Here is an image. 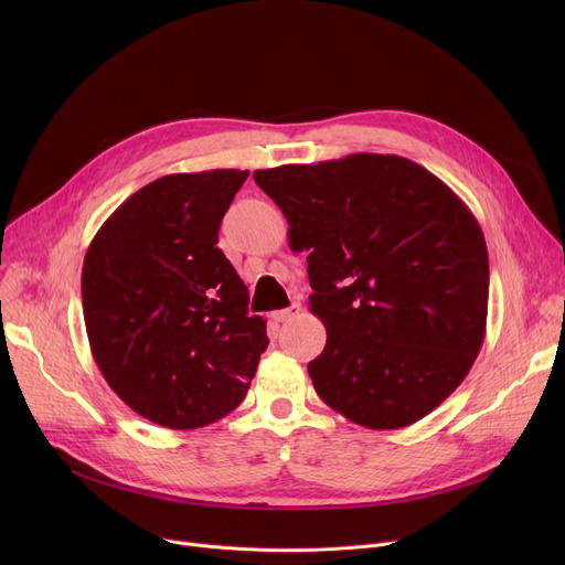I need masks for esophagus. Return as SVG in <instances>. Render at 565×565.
<instances>
[{
	"label": "esophagus",
	"instance_id": "34e87169",
	"mask_svg": "<svg viewBox=\"0 0 565 565\" xmlns=\"http://www.w3.org/2000/svg\"><path fill=\"white\" fill-rule=\"evenodd\" d=\"M300 311H302V305H300V302H292L288 309L275 311V313H273V320H275V322H286V320L298 318V316H300Z\"/></svg>",
	"mask_w": 565,
	"mask_h": 565
}]
</instances>
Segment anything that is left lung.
Wrapping results in <instances>:
<instances>
[{
  "instance_id": "8db88e82",
  "label": "left lung",
  "mask_w": 565,
  "mask_h": 565,
  "mask_svg": "<svg viewBox=\"0 0 565 565\" xmlns=\"http://www.w3.org/2000/svg\"><path fill=\"white\" fill-rule=\"evenodd\" d=\"M309 252L328 343L309 375L345 419L396 430L447 401L483 345L490 267L469 207L422 164L354 153L254 171Z\"/></svg>"
}]
</instances>
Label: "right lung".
I'll return each instance as SVG.
<instances>
[{"mask_svg": "<svg viewBox=\"0 0 565 565\" xmlns=\"http://www.w3.org/2000/svg\"><path fill=\"white\" fill-rule=\"evenodd\" d=\"M249 171L169 173L126 199L88 245L82 307L114 394L173 430L215 424L243 403L267 348L265 320L217 247Z\"/></svg>", "mask_w": 565, "mask_h": 565, "instance_id": "1", "label": "right lung"}]
</instances>
